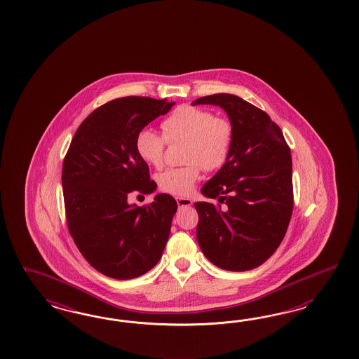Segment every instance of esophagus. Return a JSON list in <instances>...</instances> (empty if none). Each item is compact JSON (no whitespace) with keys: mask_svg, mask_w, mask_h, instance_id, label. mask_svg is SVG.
<instances>
[{"mask_svg":"<svg viewBox=\"0 0 359 359\" xmlns=\"http://www.w3.org/2000/svg\"><path fill=\"white\" fill-rule=\"evenodd\" d=\"M176 203H177L179 208L191 207L192 205V200L191 198H184V197H177Z\"/></svg>","mask_w":359,"mask_h":359,"instance_id":"esophagus-1","label":"esophagus"}]
</instances>
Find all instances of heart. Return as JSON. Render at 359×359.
Returning <instances> with one entry per match:
<instances>
[{"label": "heart", "instance_id": "1", "mask_svg": "<svg viewBox=\"0 0 359 359\" xmlns=\"http://www.w3.org/2000/svg\"><path fill=\"white\" fill-rule=\"evenodd\" d=\"M162 130L163 135L143 129L137 137L135 147L144 162L159 168L163 164L167 142L187 143L184 162L188 165L168 168L158 177L161 189L171 195H189L200 179V165L205 171H217L226 164L233 149V123L205 109L179 107L162 122Z\"/></svg>", "mask_w": 359, "mask_h": 359}]
</instances>
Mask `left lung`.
<instances>
[{
  "mask_svg": "<svg viewBox=\"0 0 359 359\" xmlns=\"http://www.w3.org/2000/svg\"><path fill=\"white\" fill-rule=\"evenodd\" d=\"M192 105L224 109L234 128L228 162L201 188L219 204L195 203L198 246L222 270H252L279 248L291 219V150L270 116L243 98L217 93Z\"/></svg>",
  "mask_w": 359,
  "mask_h": 359,
  "instance_id": "obj_1",
  "label": "left lung"
}]
</instances>
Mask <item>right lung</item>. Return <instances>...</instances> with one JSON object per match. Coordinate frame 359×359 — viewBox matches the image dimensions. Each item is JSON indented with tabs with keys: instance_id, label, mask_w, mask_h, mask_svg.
I'll use <instances>...</instances> for the list:
<instances>
[{
	"instance_id": "1",
	"label": "right lung",
	"mask_w": 359,
	"mask_h": 359,
	"mask_svg": "<svg viewBox=\"0 0 359 359\" xmlns=\"http://www.w3.org/2000/svg\"><path fill=\"white\" fill-rule=\"evenodd\" d=\"M174 105L137 96L109 101L83 121L65 155L62 185L69 233L88 263L109 278H138L162 258L177 209L174 197L159 194L147 207L129 204L128 197L156 189L135 142Z\"/></svg>"
}]
</instances>
